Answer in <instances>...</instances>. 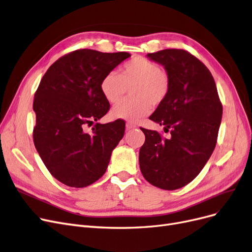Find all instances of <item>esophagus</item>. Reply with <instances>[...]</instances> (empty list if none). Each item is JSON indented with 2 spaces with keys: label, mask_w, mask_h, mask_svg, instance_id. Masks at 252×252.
I'll return each mask as SVG.
<instances>
[{
  "label": "esophagus",
  "mask_w": 252,
  "mask_h": 252,
  "mask_svg": "<svg viewBox=\"0 0 252 252\" xmlns=\"http://www.w3.org/2000/svg\"><path fill=\"white\" fill-rule=\"evenodd\" d=\"M126 129H133V128L137 127V125H135L133 123H126Z\"/></svg>",
  "instance_id": "obj_1"
}]
</instances>
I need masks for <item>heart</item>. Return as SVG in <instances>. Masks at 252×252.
<instances>
[{
    "label": "heart",
    "mask_w": 252,
    "mask_h": 252,
    "mask_svg": "<svg viewBox=\"0 0 252 252\" xmlns=\"http://www.w3.org/2000/svg\"><path fill=\"white\" fill-rule=\"evenodd\" d=\"M101 93L110 104L118 103L130 89L133 97L116 105L111 116L117 119L138 120L147 115L151 107L161 104L170 92V78L167 72L146 58L136 57L120 68L119 75L107 73L100 84Z\"/></svg>",
    "instance_id": "b5f03b06"
}]
</instances>
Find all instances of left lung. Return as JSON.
I'll return each mask as SVG.
<instances>
[{"mask_svg":"<svg viewBox=\"0 0 252 252\" xmlns=\"http://www.w3.org/2000/svg\"><path fill=\"white\" fill-rule=\"evenodd\" d=\"M147 58L163 65L170 78L167 99L149 119L165 126L169 139L140 127L145 142L139 163L144 178L155 187L174 190L191 182L215 148L222 105L213 76L206 65L183 49H163Z\"/></svg>","mask_w":252,"mask_h":252,"instance_id":"obj_1","label":"left lung"}]
</instances>
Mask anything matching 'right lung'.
<instances>
[{"mask_svg": "<svg viewBox=\"0 0 252 252\" xmlns=\"http://www.w3.org/2000/svg\"><path fill=\"white\" fill-rule=\"evenodd\" d=\"M130 57L93 49L70 52L54 62L35 93V147L52 176L71 188H85L105 174L126 123L99 124L109 110L101 93L104 76ZM96 124L91 134L86 125Z\"/></svg>", "mask_w": 252, "mask_h": 252, "instance_id": "1", "label": "right lung"}]
</instances>
